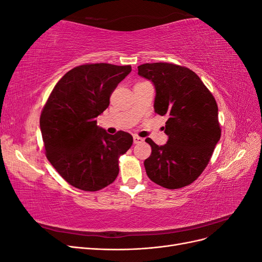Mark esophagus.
<instances>
[{"mask_svg":"<svg viewBox=\"0 0 262 262\" xmlns=\"http://www.w3.org/2000/svg\"><path fill=\"white\" fill-rule=\"evenodd\" d=\"M143 141H144L143 139L140 138V137H138V136H134V137H133V142H134V144L142 143V142H143Z\"/></svg>","mask_w":262,"mask_h":262,"instance_id":"1","label":"esophagus"}]
</instances>
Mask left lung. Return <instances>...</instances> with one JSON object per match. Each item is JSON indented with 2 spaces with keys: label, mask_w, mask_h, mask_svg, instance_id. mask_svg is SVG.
<instances>
[{
  "label": "left lung",
  "mask_w": 262,
  "mask_h": 262,
  "mask_svg": "<svg viewBox=\"0 0 262 262\" xmlns=\"http://www.w3.org/2000/svg\"><path fill=\"white\" fill-rule=\"evenodd\" d=\"M138 74L155 89L154 109L167 116L168 140L157 145L147 138L152 154L144 161L148 178L167 189L193 182L207 167L221 138L219 110L213 95L193 71L171 63H145Z\"/></svg>",
  "instance_id": "8db88e82"
}]
</instances>
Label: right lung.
Wrapping results in <instances>:
<instances>
[{
  "label": "right lung",
  "mask_w": 262,
  "mask_h": 262,
  "mask_svg": "<svg viewBox=\"0 0 262 262\" xmlns=\"http://www.w3.org/2000/svg\"><path fill=\"white\" fill-rule=\"evenodd\" d=\"M131 72L130 66L84 64L63 75L40 116V131L48 161L71 186L97 191L113 184L118 158L132 143L131 134L115 136L97 125L112 93Z\"/></svg>",
  "instance_id": "right-lung-1"
}]
</instances>
